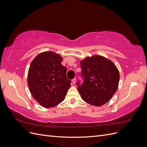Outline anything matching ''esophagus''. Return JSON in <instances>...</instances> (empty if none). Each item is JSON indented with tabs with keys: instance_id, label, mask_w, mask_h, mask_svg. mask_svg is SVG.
<instances>
[{
	"instance_id": "esophagus-1",
	"label": "esophagus",
	"mask_w": 147,
	"mask_h": 147,
	"mask_svg": "<svg viewBox=\"0 0 147 147\" xmlns=\"http://www.w3.org/2000/svg\"><path fill=\"white\" fill-rule=\"evenodd\" d=\"M72 83H73V84H75V83H76V78H74V79H72Z\"/></svg>"
}]
</instances>
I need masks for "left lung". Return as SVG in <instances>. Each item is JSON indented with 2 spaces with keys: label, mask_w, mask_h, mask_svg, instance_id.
Segmentation results:
<instances>
[{
  "label": "left lung",
  "mask_w": 147,
  "mask_h": 147,
  "mask_svg": "<svg viewBox=\"0 0 147 147\" xmlns=\"http://www.w3.org/2000/svg\"><path fill=\"white\" fill-rule=\"evenodd\" d=\"M83 82L77 83L82 99L94 106H101L112 98L119 80L118 70L112 61L101 56L87 57L80 61Z\"/></svg>",
  "instance_id": "8db88e82"
}]
</instances>
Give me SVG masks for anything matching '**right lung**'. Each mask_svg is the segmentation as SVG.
<instances>
[{"instance_id": "add662e5", "label": "right lung", "mask_w": 147, "mask_h": 147, "mask_svg": "<svg viewBox=\"0 0 147 147\" xmlns=\"http://www.w3.org/2000/svg\"><path fill=\"white\" fill-rule=\"evenodd\" d=\"M62 57L52 51L40 53L31 63L28 75L29 90L34 98L45 108L63 102L70 86Z\"/></svg>"}]
</instances>
